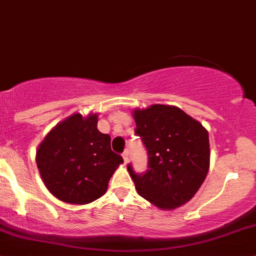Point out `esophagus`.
I'll use <instances>...</instances> for the list:
<instances>
[{
	"instance_id": "1",
	"label": "esophagus",
	"mask_w": 256,
	"mask_h": 256,
	"mask_svg": "<svg viewBox=\"0 0 256 256\" xmlns=\"http://www.w3.org/2000/svg\"><path fill=\"white\" fill-rule=\"evenodd\" d=\"M128 150H125V151L122 152V157H124V162H125V164H128Z\"/></svg>"
}]
</instances>
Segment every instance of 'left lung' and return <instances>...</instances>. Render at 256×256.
Instances as JSON below:
<instances>
[{
    "label": "left lung",
    "instance_id": "obj_1",
    "mask_svg": "<svg viewBox=\"0 0 256 256\" xmlns=\"http://www.w3.org/2000/svg\"><path fill=\"white\" fill-rule=\"evenodd\" d=\"M135 134L147 151V170L128 164L138 193L162 209H174L196 194L209 170L207 130L176 106L135 110Z\"/></svg>",
    "mask_w": 256,
    "mask_h": 256
}]
</instances>
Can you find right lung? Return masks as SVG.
<instances>
[{
    "label": "right lung",
    "mask_w": 256,
    "mask_h": 256,
    "mask_svg": "<svg viewBox=\"0 0 256 256\" xmlns=\"http://www.w3.org/2000/svg\"><path fill=\"white\" fill-rule=\"evenodd\" d=\"M98 116L80 114L58 124L38 147L37 166L49 192L73 204L102 197L121 154L112 150V138L96 128Z\"/></svg>",
    "instance_id": "add662e5"
}]
</instances>
